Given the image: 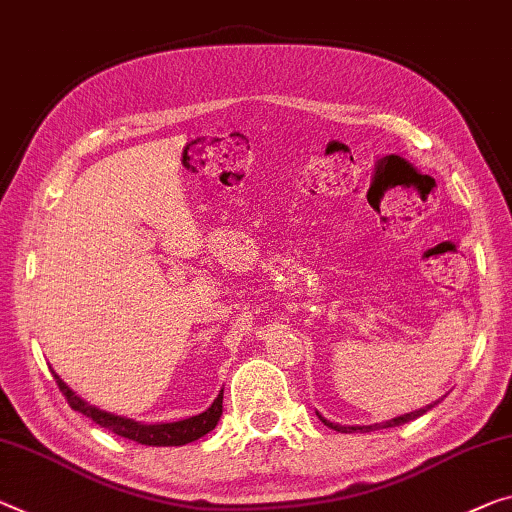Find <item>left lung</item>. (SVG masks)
Wrapping results in <instances>:
<instances>
[{
    "mask_svg": "<svg viewBox=\"0 0 512 512\" xmlns=\"http://www.w3.org/2000/svg\"><path fill=\"white\" fill-rule=\"evenodd\" d=\"M439 403V400H437ZM437 403H432V405H428V407H423V410H416V412H410V414H403V416H396V419H391V421H387V423H373V426H338V423H332V421H327V419H322L320 416V421L325 423L327 428H332V430H336V432H373V430H380V428H393V426H403V423H407V421H412V419H416V416H421V414H426L428 410H432V407H435Z\"/></svg>",
    "mask_w": 512,
    "mask_h": 512,
    "instance_id": "8db88e82",
    "label": "left lung"
}]
</instances>
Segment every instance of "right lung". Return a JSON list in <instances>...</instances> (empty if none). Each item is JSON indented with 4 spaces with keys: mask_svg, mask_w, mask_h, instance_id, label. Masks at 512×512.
Returning <instances> with one entry per match:
<instances>
[{
    "mask_svg": "<svg viewBox=\"0 0 512 512\" xmlns=\"http://www.w3.org/2000/svg\"><path fill=\"white\" fill-rule=\"evenodd\" d=\"M54 380H57L61 393H64L68 405L73 407L75 412H80L84 416H89L93 423H98L100 428L112 430L114 435L132 439L137 444H146V446H185L190 442H196V439L208 435V432L217 426L219 416H222V403H224V391L219 393L206 412L190 416V419L183 421H174V423H139L132 419H125V416H116L109 412H102L98 407H93L89 403H84L80 396H75V391L68 387V384L61 380V377L52 371Z\"/></svg>",
    "mask_w": 512,
    "mask_h": 512,
    "instance_id": "1",
    "label": "right lung"
}]
</instances>
